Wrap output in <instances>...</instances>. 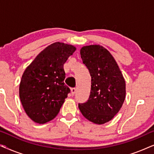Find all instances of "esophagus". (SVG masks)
Here are the masks:
<instances>
[{
    "label": "esophagus",
    "instance_id": "34e87169",
    "mask_svg": "<svg viewBox=\"0 0 154 154\" xmlns=\"http://www.w3.org/2000/svg\"><path fill=\"white\" fill-rule=\"evenodd\" d=\"M71 94H72V95H74L75 92H76V89H75V88H71Z\"/></svg>",
    "mask_w": 154,
    "mask_h": 154
}]
</instances>
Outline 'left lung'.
<instances>
[{
	"label": "left lung",
	"mask_w": 154,
	"mask_h": 154,
	"mask_svg": "<svg viewBox=\"0 0 154 154\" xmlns=\"http://www.w3.org/2000/svg\"><path fill=\"white\" fill-rule=\"evenodd\" d=\"M81 57L91 76V90L87 102L79 104L80 111L92 123H107L117 114L125 100L123 74L113 56L102 46H84Z\"/></svg>",
	"instance_id": "8db88e82"
}]
</instances>
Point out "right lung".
<instances>
[{"label":"right lung","mask_w":154,"mask_h":154,"mask_svg":"<svg viewBox=\"0 0 154 154\" xmlns=\"http://www.w3.org/2000/svg\"><path fill=\"white\" fill-rule=\"evenodd\" d=\"M75 50L71 45L52 43L38 54L23 73L20 98L25 112L35 123L54 119L70 92L64 82V64Z\"/></svg>","instance_id":"right-lung-1"}]
</instances>
